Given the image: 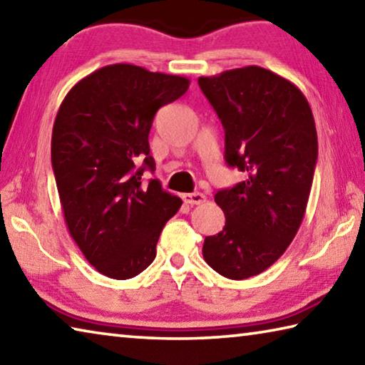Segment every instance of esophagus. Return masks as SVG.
Returning a JSON list of instances; mask_svg holds the SVG:
<instances>
[{
    "label": "esophagus",
    "instance_id": "1",
    "mask_svg": "<svg viewBox=\"0 0 365 365\" xmlns=\"http://www.w3.org/2000/svg\"><path fill=\"white\" fill-rule=\"evenodd\" d=\"M182 200L187 202V205H201V202H205L206 201V196L202 195V193H185V195H182Z\"/></svg>",
    "mask_w": 365,
    "mask_h": 365
}]
</instances>
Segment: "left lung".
Instances as JSON below:
<instances>
[{
    "mask_svg": "<svg viewBox=\"0 0 365 365\" xmlns=\"http://www.w3.org/2000/svg\"><path fill=\"white\" fill-rule=\"evenodd\" d=\"M225 130V163L246 174L214 200L222 232L202 256L220 275L243 280L269 269L298 233L317 163V130L298 86L248 66L197 78Z\"/></svg>",
    "mask_w": 365,
    "mask_h": 365,
    "instance_id": "1",
    "label": "left lung"
}]
</instances>
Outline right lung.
Returning <instances> with one entry per match:
<instances>
[{
	"label": "right lung",
	"mask_w": 365,
	"mask_h": 365,
	"mask_svg": "<svg viewBox=\"0 0 365 365\" xmlns=\"http://www.w3.org/2000/svg\"><path fill=\"white\" fill-rule=\"evenodd\" d=\"M190 80L110 64L80 80L61 103L51 164L71 237L93 267L115 280L138 275L182 200L164 191L154 172L150 130L158 109L188 90Z\"/></svg>",
	"instance_id": "right-lung-1"
}]
</instances>
